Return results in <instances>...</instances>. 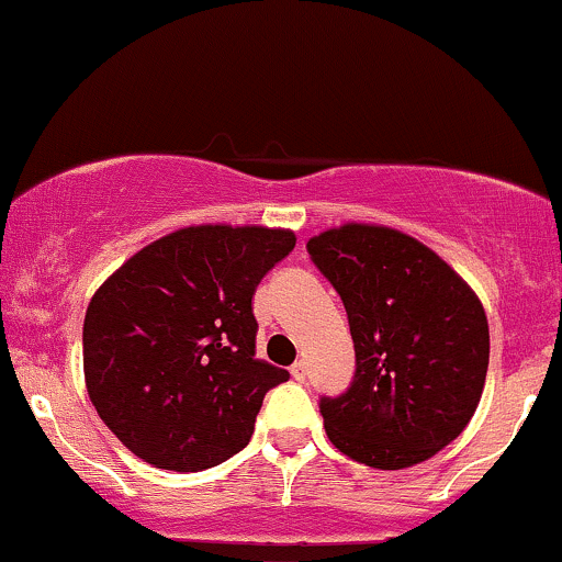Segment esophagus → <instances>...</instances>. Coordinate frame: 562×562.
<instances>
[{"instance_id":"1","label":"esophagus","mask_w":562,"mask_h":562,"mask_svg":"<svg viewBox=\"0 0 562 562\" xmlns=\"http://www.w3.org/2000/svg\"><path fill=\"white\" fill-rule=\"evenodd\" d=\"M292 378L294 380H305V361H294V364H292Z\"/></svg>"}]
</instances>
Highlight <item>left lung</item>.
Returning a JSON list of instances; mask_svg holds the SVG:
<instances>
[{
  "mask_svg": "<svg viewBox=\"0 0 562 562\" xmlns=\"http://www.w3.org/2000/svg\"><path fill=\"white\" fill-rule=\"evenodd\" d=\"M307 255L340 294L356 351L351 385L318 400L331 445L375 469L426 461L480 404L491 359L480 300L391 227H337L307 240Z\"/></svg>",
  "mask_w": 562,
  "mask_h": 562,
  "instance_id": "left-lung-1",
  "label": "left lung"
}]
</instances>
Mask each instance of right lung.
<instances>
[{
    "label": "right lung",
    "instance_id": "add662e5",
    "mask_svg": "<svg viewBox=\"0 0 562 562\" xmlns=\"http://www.w3.org/2000/svg\"><path fill=\"white\" fill-rule=\"evenodd\" d=\"M294 249L268 227H184L144 246L93 294L82 327L95 413L138 458L203 472L249 445L265 394L257 283Z\"/></svg>",
    "mask_w": 562,
    "mask_h": 562
}]
</instances>
